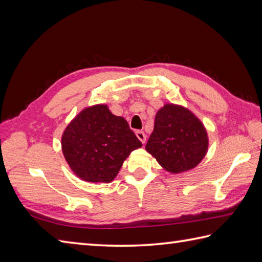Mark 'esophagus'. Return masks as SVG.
<instances>
[{
    "label": "esophagus",
    "mask_w": 262,
    "mask_h": 262,
    "mask_svg": "<svg viewBox=\"0 0 262 262\" xmlns=\"http://www.w3.org/2000/svg\"><path fill=\"white\" fill-rule=\"evenodd\" d=\"M135 134H136V136H137L138 140H140L143 144L146 142V135L144 134V132H142V130H136V132H135Z\"/></svg>",
    "instance_id": "1"
}]
</instances>
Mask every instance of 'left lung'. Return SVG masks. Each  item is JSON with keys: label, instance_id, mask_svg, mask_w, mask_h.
I'll use <instances>...</instances> for the list:
<instances>
[{"label": "left lung", "instance_id": "8db88e82", "mask_svg": "<svg viewBox=\"0 0 262 262\" xmlns=\"http://www.w3.org/2000/svg\"><path fill=\"white\" fill-rule=\"evenodd\" d=\"M207 147V133L202 122L188 109L174 104H165L158 111L154 130L145 146L146 151L172 173L198 165Z\"/></svg>", "mask_w": 262, "mask_h": 262}]
</instances>
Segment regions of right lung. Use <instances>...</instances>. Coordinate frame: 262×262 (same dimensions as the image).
I'll return each mask as SVG.
<instances>
[{"mask_svg": "<svg viewBox=\"0 0 262 262\" xmlns=\"http://www.w3.org/2000/svg\"><path fill=\"white\" fill-rule=\"evenodd\" d=\"M128 122L107 105L86 108L66 128L62 137L64 157L81 179L110 182L132 151L141 147Z\"/></svg>", "mask_w": 262, "mask_h": 262, "instance_id": "right-lung-1", "label": "right lung"}]
</instances>
